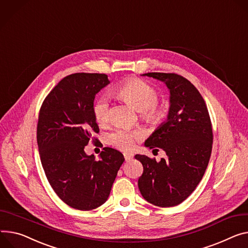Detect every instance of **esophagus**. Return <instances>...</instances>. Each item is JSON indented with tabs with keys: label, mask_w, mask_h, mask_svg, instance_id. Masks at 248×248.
I'll return each instance as SVG.
<instances>
[{
	"label": "esophagus",
	"mask_w": 248,
	"mask_h": 248,
	"mask_svg": "<svg viewBox=\"0 0 248 248\" xmlns=\"http://www.w3.org/2000/svg\"><path fill=\"white\" fill-rule=\"evenodd\" d=\"M124 158L125 160L128 162L130 160L133 159V154L132 153H129V152H126V153H124Z\"/></svg>",
	"instance_id": "1"
}]
</instances>
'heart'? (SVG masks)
<instances>
[{
    "label": "heart",
    "mask_w": 248,
    "mask_h": 248,
    "mask_svg": "<svg viewBox=\"0 0 248 248\" xmlns=\"http://www.w3.org/2000/svg\"><path fill=\"white\" fill-rule=\"evenodd\" d=\"M115 96L130 103L141 112V117L148 123L157 124L166 115V108L158 103L159 93L152 85L138 78H130L122 82L114 91ZM93 116L98 125L104 126L110 121L111 108L106 97L99 98L93 105ZM144 137L140 130L118 127L106 137L107 143L120 150H129L136 141Z\"/></svg>",
    "instance_id": "obj_1"
}]
</instances>
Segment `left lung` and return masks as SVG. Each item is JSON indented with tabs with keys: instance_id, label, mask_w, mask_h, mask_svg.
Listing matches in <instances>:
<instances>
[{
	"instance_id": "1",
	"label": "left lung",
	"mask_w": 248,
	"mask_h": 248,
	"mask_svg": "<svg viewBox=\"0 0 248 248\" xmlns=\"http://www.w3.org/2000/svg\"><path fill=\"white\" fill-rule=\"evenodd\" d=\"M143 75L166 83L170 106L167 122L145 142L150 149H163L167 158L157 162L136 155L143 165L138 186L143 198L152 204L175 206L194 192L204 175L213 148L212 122L201 93L182 75L164 72Z\"/></svg>"
}]
</instances>
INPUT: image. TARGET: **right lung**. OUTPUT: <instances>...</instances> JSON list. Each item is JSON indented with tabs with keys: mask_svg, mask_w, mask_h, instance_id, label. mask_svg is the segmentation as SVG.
Masks as SVG:
<instances>
[{
	"mask_svg": "<svg viewBox=\"0 0 248 248\" xmlns=\"http://www.w3.org/2000/svg\"><path fill=\"white\" fill-rule=\"evenodd\" d=\"M108 83L104 73L67 75L47 94L39 113L36 140L46 179L62 202L79 211L107 201L125 161L121 152L109 147L103 148L99 161L84 152L89 141H98L93 101Z\"/></svg>",
	"mask_w": 248,
	"mask_h": 248,
	"instance_id": "obj_1",
	"label": "right lung"
}]
</instances>
